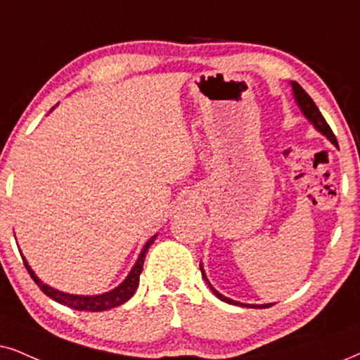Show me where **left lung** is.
<instances>
[{
	"label": "left lung",
	"mask_w": 360,
	"mask_h": 360,
	"mask_svg": "<svg viewBox=\"0 0 360 360\" xmlns=\"http://www.w3.org/2000/svg\"><path fill=\"white\" fill-rule=\"evenodd\" d=\"M292 91H294V98H295V101H297V106L301 108V111H302V115L307 117L309 121L312 122L314 124V127H316L317 131H319V133H322L326 136L327 139L330 141L332 144H334V146H339L338 144V139H335V134L332 133V129H330V126L327 124V121L324 120V116L321 115V111H319V108L316 106V103L312 101V98L309 96V94L306 93V91L302 89V86L299 84V83H295V81H292ZM201 274H202V277H204V281L207 282L209 284V288H211V290L214 292V295H216V297H219L221 301H224V302H227V304H234V306H243V307H254V309H266V307H271V306H274V304H243V302H238V301H233V299H229V297H226V295H222V294H219L217 292L216 289L212 288L211 285V282L207 281V277H206V274H204V269H202V264H201Z\"/></svg>",
	"instance_id": "8db88e82"
}]
</instances>
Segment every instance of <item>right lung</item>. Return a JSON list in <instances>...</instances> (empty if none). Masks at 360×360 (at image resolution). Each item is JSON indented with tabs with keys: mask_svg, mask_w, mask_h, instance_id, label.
<instances>
[{
	"mask_svg": "<svg viewBox=\"0 0 360 360\" xmlns=\"http://www.w3.org/2000/svg\"><path fill=\"white\" fill-rule=\"evenodd\" d=\"M154 239H156V236H153V238L149 239L146 244H144V248L139 254L138 261H136L133 269H131V272L127 274L126 279L122 281L121 284L117 285V288L109 290V292L99 294V295H76V294L61 292V290L49 288L48 284H44V282L34 274V271L31 269L28 261L25 259V256H21V257H22V262H25L26 271L30 272L31 279H33L36 284H38V288L43 290V292L46 294L48 297H51L53 301L63 304V306L75 309V311L101 312V311H108V309L121 306V304H124L126 301H129V299L133 297L136 289H138L139 276H141V272H143V264H144V259H146V252H148L149 245L154 243Z\"/></svg>",
	"mask_w": 360,
	"mask_h": 360,
	"instance_id": "right-lung-1",
	"label": "right lung"
}]
</instances>
